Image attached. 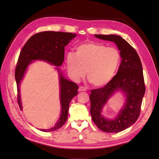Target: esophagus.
<instances>
[{"mask_svg":"<svg viewBox=\"0 0 159 159\" xmlns=\"http://www.w3.org/2000/svg\"><path fill=\"white\" fill-rule=\"evenodd\" d=\"M86 90H87L86 89V88L85 87H83V86H80L78 89V91H80V92H81V91H85Z\"/></svg>","mask_w":159,"mask_h":159,"instance_id":"obj_1","label":"esophagus"}]
</instances>
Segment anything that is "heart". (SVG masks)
<instances>
[{
	"label": "heart",
	"instance_id": "obj_1",
	"mask_svg": "<svg viewBox=\"0 0 159 159\" xmlns=\"http://www.w3.org/2000/svg\"><path fill=\"white\" fill-rule=\"evenodd\" d=\"M121 60L119 50L101 43L88 42L76 48L75 55L69 54L66 63L68 73L75 81L87 74L91 84L103 87L113 79Z\"/></svg>",
	"mask_w": 159,
	"mask_h": 159
}]
</instances>
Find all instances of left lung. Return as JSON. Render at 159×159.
<instances>
[{
    "label": "left lung",
    "mask_w": 159,
    "mask_h": 159,
    "mask_svg": "<svg viewBox=\"0 0 159 159\" xmlns=\"http://www.w3.org/2000/svg\"><path fill=\"white\" fill-rule=\"evenodd\" d=\"M117 45L121 62L117 74L102 88L91 91L90 113L93 121L99 129L107 133H119L129 128L137 120L145 93L143 68L137 52L120 36L95 34ZM117 91L126 96V102L116 117L108 119L102 115V108L109 98Z\"/></svg>",
    "instance_id": "left-lung-1"
}]
</instances>
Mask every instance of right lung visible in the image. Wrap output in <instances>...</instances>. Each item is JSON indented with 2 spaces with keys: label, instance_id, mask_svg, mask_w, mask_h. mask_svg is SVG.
Wrapping results in <instances>:
<instances>
[{
  "label": "right lung",
  "instance_id": "1",
  "mask_svg": "<svg viewBox=\"0 0 159 159\" xmlns=\"http://www.w3.org/2000/svg\"><path fill=\"white\" fill-rule=\"evenodd\" d=\"M76 36L75 34L70 32L46 31L36 34L26 42L20 53L15 69L18 103L21 110L22 105L20 85L28 66L34 60L44 61L55 66H61L64 60L65 46ZM56 69L59 74L61 114L54 127L48 129H40L44 132L54 131L63 126L68 119L71 100L78 95V85L65 78L59 67H56Z\"/></svg>",
  "mask_w": 159,
  "mask_h": 159
}]
</instances>
